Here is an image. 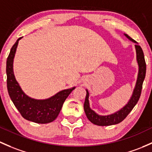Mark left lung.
<instances>
[{
    "label": "left lung",
    "instance_id": "1",
    "mask_svg": "<svg viewBox=\"0 0 152 152\" xmlns=\"http://www.w3.org/2000/svg\"><path fill=\"white\" fill-rule=\"evenodd\" d=\"M124 35L130 41L135 44V52H136V60L138 65V76H137L135 86L134 87L132 96L130 97V99L127 102V104L124 105L123 108H121V109H119V111L114 112V114L105 115V116L99 115L95 111L91 109L90 106H89V93L88 90L86 89V91H87V95H86L85 101H84V112H85L87 119L91 122L96 124V125L109 126L113 125V124H119V122H122L127 117V115L130 114V112L132 111V108L135 107V105L137 104V103H138V100L140 98V93H141L142 85H143V82L144 81L145 76H146V65L144 59V55H143V52L142 50L141 47L138 45V44L135 40L132 39L127 34L124 33Z\"/></svg>",
    "mask_w": 152,
    "mask_h": 152
}]
</instances>
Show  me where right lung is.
Segmentation results:
<instances>
[{"label": "right lung", "mask_w": 152, "mask_h": 152, "mask_svg": "<svg viewBox=\"0 0 152 152\" xmlns=\"http://www.w3.org/2000/svg\"><path fill=\"white\" fill-rule=\"evenodd\" d=\"M22 38H18L13 45L6 60L8 92L13 103L25 119L38 124L52 122L60 114L65 99L76 87L63 89L53 96L44 100L32 98L27 95L16 80L13 70L14 56L19 41Z\"/></svg>", "instance_id": "1"}]
</instances>
